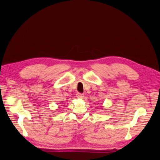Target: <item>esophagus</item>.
Listing matches in <instances>:
<instances>
[{"label":"esophagus","instance_id":"1","mask_svg":"<svg viewBox=\"0 0 160 160\" xmlns=\"http://www.w3.org/2000/svg\"><path fill=\"white\" fill-rule=\"evenodd\" d=\"M77 97L78 98H80V99H83L84 98V95L83 93H77L76 94Z\"/></svg>","mask_w":160,"mask_h":160}]
</instances>
